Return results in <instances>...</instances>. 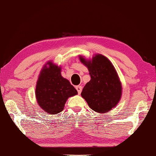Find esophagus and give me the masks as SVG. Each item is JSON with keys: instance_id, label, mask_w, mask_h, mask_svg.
Returning <instances> with one entry per match:
<instances>
[{"instance_id": "34e87169", "label": "esophagus", "mask_w": 156, "mask_h": 156, "mask_svg": "<svg viewBox=\"0 0 156 156\" xmlns=\"http://www.w3.org/2000/svg\"><path fill=\"white\" fill-rule=\"evenodd\" d=\"M76 89L77 90V92L79 94H80L81 92V90H82V87H81V86H76Z\"/></svg>"}]
</instances>
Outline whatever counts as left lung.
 Here are the masks:
<instances>
[{"label": "left lung", "mask_w": 156, "mask_h": 156, "mask_svg": "<svg viewBox=\"0 0 156 156\" xmlns=\"http://www.w3.org/2000/svg\"><path fill=\"white\" fill-rule=\"evenodd\" d=\"M80 61L88 68L90 80L81 93L88 106L98 113H105L116 107L121 97L122 86L114 67L109 60L96 54L92 60L80 56Z\"/></svg>", "instance_id": "8db88e82"}]
</instances>
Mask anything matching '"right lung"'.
<instances>
[{
	"mask_svg": "<svg viewBox=\"0 0 156 156\" xmlns=\"http://www.w3.org/2000/svg\"><path fill=\"white\" fill-rule=\"evenodd\" d=\"M61 67L49 61L43 67L37 81V102L49 114L63 111L68 98L78 93L70 81L61 76Z\"/></svg>",
	"mask_w": 156,
	"mask_h": 156,
	"instance_id": "obj_1",
	"label": "right lung"
}]
</instances>
